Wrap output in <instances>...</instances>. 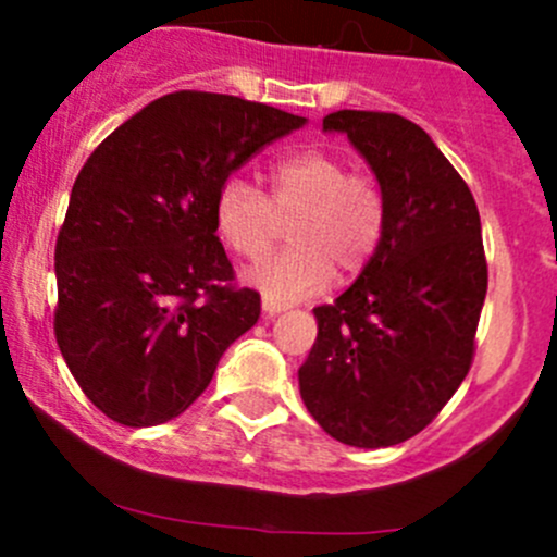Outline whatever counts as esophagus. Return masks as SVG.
Here are the masks:
<instances>
[{
    "label": "esophagus",
    "mask_w": 557,
    "mask_h": 557,
    "mask_svg": "<svg viewBox=\"0 0 557 557\" xmlns=\"http://www.w3.org/2000/svg\"><path fill=\"white\" fill-rule=\"evenodd\" d=\"M261 307H263V312H267V314H277V312L288 310V305H285V301L274 299V296H269V294H263Z\"/></svg>",
    "instance_id": "esophagus-1"
}]
</instances>
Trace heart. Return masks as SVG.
Segmentation results:
<instances>
[{"label":"heart","instance_id":"1","mask_svg":"<svg viewBox=\"0 0 557 557\" xmlns=\"http://www.w3.org/2000/svg\"><path fill=\"white\" fill-rule=\"evenodd\" d=\"M272 196L232 174L215 194V226L234 252L261 258L277 243L283 218L290 245L245 272V280L283 301L305 299L339 274L352 277L372 261L385 234V190L367 170H350L345 156L307 148L269 166Z\"/></svg>","mask_w":557,"mask_h":557}]
</instances>
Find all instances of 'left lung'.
Masks as SVG:
<instances>
[{"label":"left lung","mask_w":557,"mask_h":557,"mask_svg":"<svg viewBox=\"0 0 557 557\" xmlns=\"http://www.w3.org/2000/svg\"><path fill=\"white\" fill-rule=\"evenodd\" d=\"M385 190V234L356 283L314 307L318 339L299 369L310 414L352 447L412 440L474 361L487 294L476 201L434 139L396 112L336 110Z\"/></svg>","instance_id":"1"}]
</instances>
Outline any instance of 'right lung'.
<instances>
[{
  "label": "right lung",
  "instance_id": "right-lung-1",
  "mask_svg": "<svg viewBox=\"0 0 557 557\" xmlns=\"http://www.w3.org/2000/svg\"><path fill=\"white\" fill-rule=\"evenodd\" d=\"M305 123L228 94L174 91L88 156L55 239L53 331L72 377L110 420L145 429L183 414L256 325L261 296L234 283L215 194Z\"/></svg>",
  "mask_w": 557,
  "mask_h": 557
}]
</instances>
